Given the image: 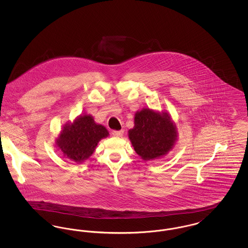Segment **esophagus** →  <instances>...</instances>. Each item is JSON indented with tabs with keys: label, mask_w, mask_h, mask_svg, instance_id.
Listing matches in <instances>:
<instances>
[{
	"label": "esophagus",
	"mask_w": 248,
	"mask_h": 248,
	"mask_svg": "<svg viewBox=\"0 0 248 248\" xmlns=\"http://www.w3.org/2000/svg\"><path fill=\"white\" fill-rule=\"evenodd\" d=\"M112 135L114 136V137H122L123 135H124V130H119V131H112Z\"/></svg>",
	"instance_id": "1"
}]
</instances>
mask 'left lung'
Segmentation results:
<instances>
[{
  "label": "left lung",
  "instance_id": "obj_1",
  "mask_svg": "<svg viewBox=\"0 0 248 248\" xmlns=\"http://www.w3.org/2000/svg\"><path fill=\"white\" fill-rule=\"evenodd\" d=\"M134 124L128 130V138L135 152L144 161L165 156L177 143V124L167 111L143 108L136 111Z\"/></svg>",
  "mask_w": 248,
  "mask_h": 248
}]
</instances>
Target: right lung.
<instances>
[{
  "instance_id": "add662e5",
  "label": "right lung",
  "mask_w": 248,
  "mask_h": 248,
  "mask_svg": "<svg viewBox=\"0 0 248 248\" xmlns=\"http://www.w3.org/2000/svg\"><path fill=\"white\" fill-rule=\"evenodd\" d=\"M108 135L106 127L96 124L91 114H82L64 124L56 146L64 157L81 164L94 154L97 143Z\"/></svg>"
}]
</instances>
